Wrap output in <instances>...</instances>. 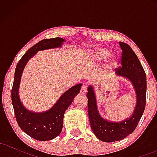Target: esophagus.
<instances>
[{
  "label": "esophagus",
  "instance_id": "1",
  "mask_svg": "<svg viewBox=\"0 0 157 157\" xmlns=\"http://www.w3.org/2000/svg\"><path fill=\"white\" fill-rule=\"evenodd\" d=\"M86 91H87V86H86V85H83V86H82V87H81L80 92L82 94H85L86 93Z\"/></svg>",
  "mask_w": 157,
  "mask_h": 157
}]
</instances>
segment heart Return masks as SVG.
Masks as SVG:
<instances>
[{"label":"heart","instance_id":"obj_1","mask_svg":"<svg viewBox=\"0 0 157 157\" xmlns=\"http://www.w3.org/2000/svg\"><path fill=\"white\" fill-rule=\"evenodd\" d=\"M110 55H111V53L107 49H105V48H100V49H97L93 52V57L95 59H97V60L102 61L105 60L106 59L109 58ZM116 63L117 61L114 59H111L109 63V65L111 66H114L116 64Z\"/></svg>","mask_w":157,"mask_h":157}]
</instances>
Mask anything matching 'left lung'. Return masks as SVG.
<instances>
[{
	"mask_svg": "<svg viewBox=\"0 0 157 157\" xmlns=\"http://www.w3.org/2000/svg\"><path fill=\"white\" fill-rule=\"evenodd\" d=\"M122 49L121 65L116 68V74L125 77L134 86L136 96V106L129 118L122 122H111L100 116L97 110L96 96L92 86H89L88 111L91 128L94 134L102 142H111L123 140L135 130L143 114L146 102V75L137 56L127 44L119 42Z\"/></svg>",
	"mask_w": 157,
	"mask_h": 157,
	"instance_id": "obj_1",
	"label": "left lung"
}]
</instances>
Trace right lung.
Instances as JSON below:
<instances>
[{"mask_svg":"<svg viewBox=\"0 0 157 157\" xmlns=\"http://www.w3.org/2000/svg\"><path fill=\"white\" fill-rule=\"evenodd\" d=\"M64 39L60 37L44 39L39 41L27 51L17 63L12 89V102L16 120L21 130L35 140L47 141L58 136L63 125V116L66 110L80 93L82 84H77L65 92L57 102L45 112L35 113L23 106L19 97V86L21 75L29 60L38 51L61 47Z\"/></svg>","mask_w":157,"mask_h":157,"instance_id":"obj_1","label":"right lung"}]
</instances>
